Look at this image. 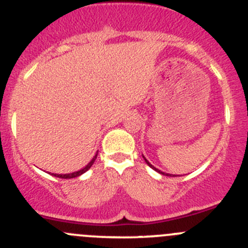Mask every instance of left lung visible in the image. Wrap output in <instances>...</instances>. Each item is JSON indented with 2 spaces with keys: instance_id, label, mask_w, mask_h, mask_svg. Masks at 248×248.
Here are the masks:
<instances>
[{
  "instance_id": "8db88e82",
  "label": "left lung",
  "mask_w": 248,
  "mask_h": 248,
  "mask_svg": "<svg viewBox=\"0 0 248 248\" xmlns=\"http://www.w3.org/2000/svg\"><path fill=\"white\" fill-rule=\"evenodd\" d=\"M143 158H144V160H145V162H146V163H148V166H149V167H151V168H153V170H156V172H158V173H160V174H163V175H170V174H168V173H165V172H161V170H157V168H156V167H154V166H153V165H151V163H150V162H149V161H148V160H146V158H145V157H144V156H143Z\"/></svg>"
}]
</instances>
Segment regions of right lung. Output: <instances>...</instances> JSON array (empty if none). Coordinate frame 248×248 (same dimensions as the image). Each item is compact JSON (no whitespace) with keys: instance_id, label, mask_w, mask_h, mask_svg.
<instances>
[{"instance_id":"1","label":"right lung","mask_w":248,"mask_h":248,"mask_svg":"<svg viewBox=\"0 0 248 248\" xmlns=\"http://www.w3.org/2000/svg\"><path fill=\"white\" fill-rule=\"evenodd\" d=\"M98 156V153L95 154L94 156H93L92 160L90 161V162L87 163V166H85V167L82 168V170H76V172H73V173H66V174H55V173H52V175H54V177H58V178H63V179H70V178H75V177H78V175L83 174L85 172H87L88 170H90L91 167H92V165L94 163L95 158H97Z\"/></svg>"}]
</instances>
